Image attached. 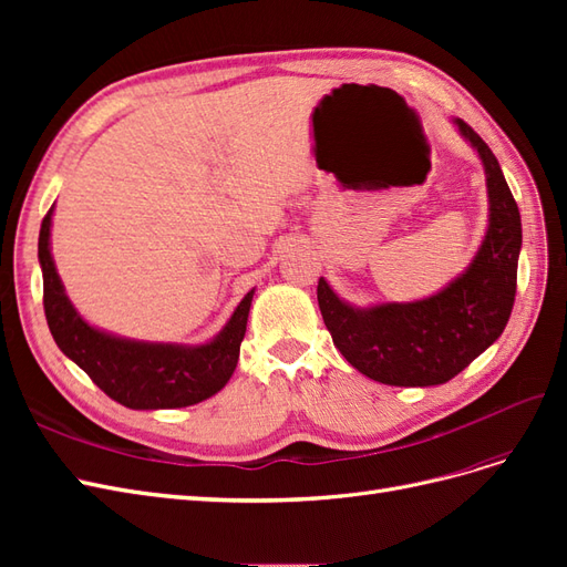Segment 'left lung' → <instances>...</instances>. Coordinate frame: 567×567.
<instances>
[{
    "label": "left lung",
    "instance_id": "8db88e82",
    "mask_svg": "<svg viewBox=\"0 0 567 567\" xmlns=\"http://www.w3.org/2000/svg\"><path fill=\"white\" fill-rule=\"evenodd\" d=\"M485 163L489 227L475 260L437 296L354 310L323 279L317 300L333 346L369 379L385 385L425 388L452 381L506 329L518 284L520 213L499 161L480 134L456 120Z\"/></svg>",
    "mask_w": 567,
    "mask_h": 567
}]
</instances>
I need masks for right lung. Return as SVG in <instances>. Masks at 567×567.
Returning <instances> with one entry per match:
<instances>
[{
    "label": "right lung",
    "instance_id": "right-lung-1",
    "mask_svg": "<svg viewBox=\"0 0 567 567\" xmlns=\"http://www.w3.org/2000/svg\"><path fill=\"white\" fill-rule=\"evenodd\" d=\"M49 227L51 210L42 219L38 244L49 331L61 352L111 400L127 409H177L208 400L227 385L241 352L255 290L241 300L225 331L208 346L182 348L113 338L84 323L65 298L49 252Z\"/></svg>",
    "mask_w": 567,
    "mask_h": 567
}]
</instances>
